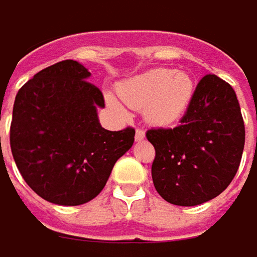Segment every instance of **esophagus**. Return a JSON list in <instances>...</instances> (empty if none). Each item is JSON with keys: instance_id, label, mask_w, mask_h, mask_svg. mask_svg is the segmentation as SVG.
Returning a JSON list of instances; mask_svg holds the SVG:
<instances>
[{"instance_id": "obj_1", "label": "esophagus", "mask_w": 257, "mask_h": 257, "mask_svg": "<svg viewBox=\"0 0 257 257\" xmlns=\"http://www.w3.org/2000/svg\"><path fill=\"white\" fill-rule=\"evenodd\" d=\"M145 138V131L144 129H137V132H135V141H142Z\"/></svg>"}]
</instances>
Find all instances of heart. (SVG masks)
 I'll return each mask as SVG.
<instances>
[{
  "mask_svg": "<svg viewBox=\"0 0 257 257\" xmlns=\"http://www.w3.org/2000/svg\"><path fill=\"white\" fill-rule=\"evenodd\" d=\"M195 92V84L186 72L158 68L134 76L118 86V95L131 108L145 106L146 119L154 125H171L182 118ZM108 105L115 111L122 108L112 96Z\"/></svg>",
  "mask_w": 257,
  "mask_h": 257,
  "instance_id": "b5f03b06",
  "label": "heart"
}]
</instances>
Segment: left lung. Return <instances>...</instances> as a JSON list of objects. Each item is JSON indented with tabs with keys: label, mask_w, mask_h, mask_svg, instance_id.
<instances>
[{
	"label": "left lung",
	"mask_w": 257,
	"mask_h": 257,
	"mask_svg": "<svg viewBox=\"0 0 257 257\" xmlns=\"http://www.w3.org/2000/svg\"><path fill=\"white\" fill-rule=\"evenodd\" d=\"M155 148L152 181L166 202L195 206L233 181L244 146V123L233 88L213 74L196 86L181 125L146 131Z\"/></svg>",
	"instance_id": "8db88e82"
}]
</instances>
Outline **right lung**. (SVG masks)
<instances>
[{"mask_svg": "<svg viewBox=\"0 0 257 257\" xmlns=\"http://www.w3.org/2000/svg\"><path fill=\"white\" fill-rule=\"evenodd\" d=\"M91 72L67 59L35 74L18 91L10 128L17 168L42 199L76 206L105 186L115 162L134 144L135 129L106 131L96 108L105 106Z\"/></svg>", "mask_w": 257, "mask_h": 257, "instance_id": "1", "label": "right lung"}]
</instances>
